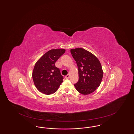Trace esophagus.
I'll return each mask as SVG.
<instances>
[{
    "instance_id": "obj_1",
    "label": "esophagus",
    "mask_w": 134,
    "mask_h": 134,
    "mask_svg": "<svg viewBox=\"0 0 134 134\" xmlns=\"http://www.w3.org/2000/svg\"><path fill=\"white\" fill-rule=\"evenodd\" d=\"M65 78L66 79H69L70 78V75H66L65 77Z\"/></svg>"
}]
</instances>
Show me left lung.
Segmentation results:
<instances>
[{"instance_id":"1","label":"left lung","mask_w":134,"mask_h":134,"mask_svg":"<svg viewBox=\"0 0 134 134\" xmlns=\"http://www.w3.org/2000/svg\"><path fill=\"white\" fill-rule=\"evenodd\" d=\"M78 66L79 81L74 85L76 90L83 95L94 92L102 82L103 72L97 57L82 48L71 49Z\"/></svg>"}]
</instances>
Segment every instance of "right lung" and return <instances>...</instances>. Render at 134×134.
Instances as JSON below:
<instances>
[{"label": "right lung", "mask_w": 134, "mask_h": 134, "mask_svg": "<svg viewBox=\"0 0 134 134\" xmlns=\"http://www.w3.org/2000/svg\"><path fill=\"white\" fill-rule=\"evenodd\" d=\"M65 52L64 49H51L36 63L32 71V80L40 92L47 95L54 93L63 82V77L55 63Z\"/></svg>", "instance_id": "add662e5"}]
</instances>
